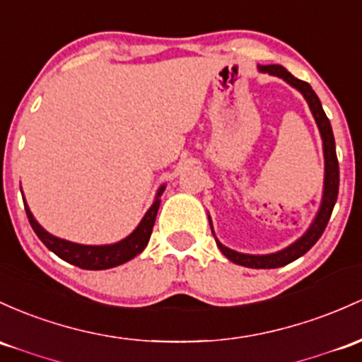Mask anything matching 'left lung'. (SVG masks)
I'll return each instance as SVG.
<instances>
[{
  "instance_id": "left-lung-1",
  "label": "left lung",
  "mask_w": 362,
  "mask_h": 362,
  "mask_svg": "<svg viewBox=\"0 0 362 362\" xmlns=\"http://www.w3.org/2000/svg\"><path fill=\"white\" fill-rule=\"evenodd\" d=\"M261 71L266 74L276 75V77L284 78L285 82L299 89L303 93V96L308 101L309 108H311L313 115H315V120L317 123V129H320L321 139H323V151H325V190H323V201H321L320 211H317L315 221L309 226L308 232L300 237L299 240L293 242L292 245H288L284 251L268 254V256H251V254H240L232 251V249L225 247L223 244L216 240V245L220 247V251L223 252L225 257H228L232 263L247 266V268H257V269H269V268H280L292 261H296L297 257H300L305 254L313 245L316 244L317 239L321 237V233L327 228L329 216H332L333 206L337 202V196H339V160H337L335 153V139H333L332 125H329L328 117L325 115L323 106H321L320 98L316 96V93L313 90V87L308 82L299 81L296 78L291 71H287L281 65H259ZM211 225V220H209ZM213 232V228H211ZM214 235V233H213Z\"/></svg>"
}]
</instances>
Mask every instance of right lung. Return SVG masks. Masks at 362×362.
I'll use <instances>...</instances> for the list:
<instances>
[{
    "mask_svg": "<svg viewBox=\"0 0 362 362\" xmlns=\"http://www.w3.org/2000/svg\"><path fill=\"white\" fill-rule=\"evenodd\" d=\"M165 190V185L158 190L156 201L153 202V206L149 208V211L144 214L142 221L139 226L130 233L127 239H123L117 244L111 245H81L74 244V242L58 239V237L47 233L37 221L34 220L33 213H30L29 206L23 202L25 206L27 218H29V223L33 226L35 235L41 239L42 244L46 245L49 251H53L58 257H62L66 263L78 266L82 269H108L113 266L123 264L127 261H130L132 257H136L139 252L144 251V247L148 245L151 232H153L154 221H156L158 208H160V196Z\"/></svg>",
    "mask_w": 362,
    "mask_h": 362,
    "instance_id": "add662e5",
    "label": "right lung"
}]
</instances>
